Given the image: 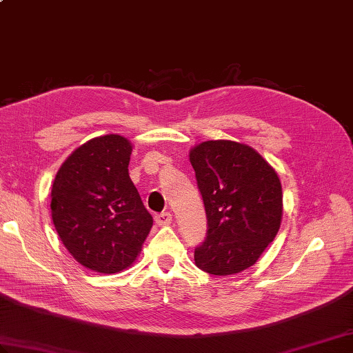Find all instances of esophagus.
<instances>
[{"label": "esophagus", "mask_w": 353, "mask_h": 353, "mask_svg": "<svg viewBox=\"0 0 353 353\" xmlns=\"http://www.w3.org/2000/svg\"><path fill=\"white\" fill-rule=\"evenodd\" d=\"M154 221L159 224V226H168V224H171V221H172V215L170 212L156 214Z\"/></svg>", "instance_id": "34e87169"}]
</instances>
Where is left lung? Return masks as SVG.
I'll use <instances>...</instances> for the list:
<instances>
[{"label":"left lung","instance_id":"1","mask_svg":"<svg viewBox=\"0 0 353 353\" xmlns=\"http://www.w3.org/2000/svg\"><path fill=\"white\" fill-rule=\"evenodd\" d=\"M190 161L208 219L205 241L194 252L196 265L215 276L243 272L281 228L279 177L252 147L234 141L201 142Z\"/></svg>","mask_w":353,"mask_h":353}]
</instances>
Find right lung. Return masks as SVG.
<instances>
[{
    "label": "right lung",
    "instance_id": "1",
    "mask_svg": "<svg viewBox=\"0 0 353 353\" xmlns=\"http://www.w3.org/2000/svg\"><path fill=\"white\" fill-rule=\"evenodd\" d=\"M130 154L119 134L94 138L72 152L52 183L51 216L61 241L94 272L129 267L153 226L129 176Z\"/></svg>",
    "mask_w": 353,
    "mask_h": 353
}]
</instances>
